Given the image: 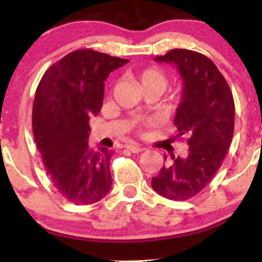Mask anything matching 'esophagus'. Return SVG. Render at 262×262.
I'll list each match as a JSON object with an SVG mask.
<instances>
[{
    "label": "esophagus",
    "instance_id": "esophagus-1",
    "mask_svg": "<svg viewBox=\"0 0 262 262\" xmlns=\"http://www.w3.org/2000/svg\"><path fill=\"white\" fill-rule=\"evenodd\" d=\"M125 148H127L129 151H132V152H140V151H143V150H145V148L138 145V144H127V145H125Z\"/></svg>",
    "mask_w": 262,
    "mask_h": 262
}]
</instances>
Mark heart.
Returning <instances> with one entry per match:
<instances>
[{
  "mask_svg": "<svg viewBox=\"0 0 262 262\" xmlns=\"http://www.w3.org/2000/svg\"><path fill=\"white\" fill-rule=\"evenodd\" d=\"M138 79H139L143 89H156L161 93L165 91L167 83H169L166 74L156 66H149V68L143 69L138 74ZM138 124L144 125V127H151L154 122L151 119H140L138 121Z\"/></svg>",
  "mask_w": 262,
  "mask_h": 262,
  "instance_id": "b5f03b06",
  "label": "heart"
}]
</instances>
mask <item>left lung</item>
Masks as SVG:
<instances>
[{
    "label": "left lung",
    "instance_id": "left-lung-1",
    "mask_svg": "<svg viewBox=\"0 0 262 262\" xmlns=\"http://www.w3.org/2000/svg\"><path fill=\"white\" fill-rule=\"evenodd\" d=\"M155 61L176 65L182 77L173 119L177 134L171 140L185 138L188 148L182 158L171 155L152 177L151 187L167 200L186 201L208 185L227 155L234 133V98L223 75L203 54L172 49Z\"/></svg>",
    "mask_w": 262,
    "mask_h": 262
}]
</instances>
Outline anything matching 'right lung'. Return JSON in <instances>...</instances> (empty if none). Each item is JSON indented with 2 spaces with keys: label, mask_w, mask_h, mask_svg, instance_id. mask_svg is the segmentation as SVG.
<instances>
[{
  "label": "right lung",
  "mask_w": 262,
  "mask_h": 262,
  "mask_svg": "<svg viewBox=\"0 0 262 262\" xmlns=\"http://www.w3.org/2000/svg\"><path fill=\"white\" fill-rule=\"evenodd\" d=\"M129 60L92 49L69 53L41 77L33 103V134L54 187L75 204L110 192L112 150L89 146L90 119L100 113L104 81Z\"/></svg>",
  "instance_id": "obj_1"
}]
</instances>
